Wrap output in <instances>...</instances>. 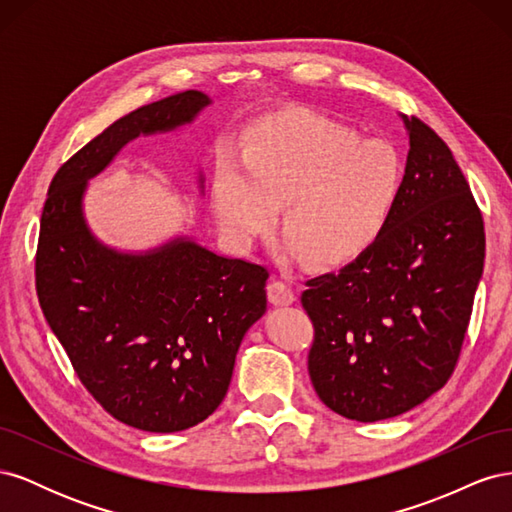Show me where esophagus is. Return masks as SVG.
<instances>
[{"mask_svg":"<svg viewBox=\"0 0 512 512\" xmlns=\"http://www.w3.org/2000/svg\"><path fill=\"white\" fill-rule=\"evenodd\" d=\"M267 297L273 305H290L294 301V290L284 280H273L267 286Z\"/></svg>","mask_w":512,"mask_h":512,"instance_id":"esophagus-1","label":"esophagus"}]
</instances>
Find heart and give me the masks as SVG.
<instances>
[{"label":"heart","instance_id":"obj_1","mask_svg":"<svg viewBox=\"0 0 512 512\" xmlns=\"http://www.w3.org/2000/svg\"><path fill=\"white\" fill-rule=\"evenodd\" d=\"M241 163L222 158L213 209L239 243H252L286 203L284 232L316 267H344L389 228L406 185V164L382 138L309 111L262 117L241 141Z\"/></svg>","mask_w":512,"mask_h":512}]
</instances>
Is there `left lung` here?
<instances>
[{"label": "left lung", "instance_id": "obj_1", "mask_svg": "<svg viewBox=\"0 0 512 512\" xmlns=\"http://www.w3.org/2000/svg\"><path fill=\"white\" fill-rule=\"evenodd\" d=\"M406 185L382 239L307 280V371L322 404L376 423L423 404L457 367L485 262V224L448 145L406 117Z\"/></svg>", "mask_w": 512, "mask_h": 512}]
</instances>
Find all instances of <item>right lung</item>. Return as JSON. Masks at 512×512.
<instances>
[{"label": "right lung", "instance_id": "right-lung-1", "mask_svg": "<svg viewBox=\"0 0 512 512\" xmlns=\"http://www.w3.org/2000/svg\"><path fill=\"white\" fill-rule=\"evenodd\" d=\"M209 104L179 91L136 108L59 166L42 209L36 292L89 395L119 423L173 433L222 404L245 331L265 314L269 271L192 241L145 256L89 235L85 181L138 134L173 130Z\"/></svg>", "mask_w": 512, "mask_h": 512}]
</instances>
